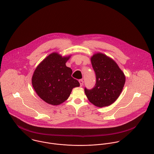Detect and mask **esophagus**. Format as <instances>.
<instances>
[{
  "instance_id": "34e87169",
  "label": "esophagus",
  "mask_w": 154,
  "mask_h": 154,
  "mask_svg": "<svg viewBox=\"0 0 154 154\" xmlns=\"http://www.w3.org/2000/svg\"><path fill=\"white\" fill-rule=\"evenodd\" d=\"M79 83H80V86H83V80L82 79L80 80H79Z\"/></svg>"
}]
</instances>
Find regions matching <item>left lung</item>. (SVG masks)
Wrapping results in <instances>:
<instances>
[{
    "mask_svg": "<svg viewBox=\"0 0 154 154\" xmlns=\"http://www.w3.org/2000/svg\"><path fill=\"white\" fill-rule=\"evenodd\" d=\"M91 60L96 75V83L92 89L85 88V94L95 106H109L119 97L125 83V76L118 64L106 54L96 53Z\"/></svg>",
    "mask_w": 154,
    "mask_h": 154,
    "instance_id": "obj_1",
    "label": "left lung"
}]
</instances>
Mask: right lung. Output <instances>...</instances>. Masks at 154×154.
Here are the masks:
<instances>
[{"label":"right lung","instance_id":"right-lung-1","mask_svg":"<svg viewBox=\"0 0 154 154\" xmlns=\"http://www.w3.org/2000/svg\"><path fill=\"white\" fill-rule=\"evenodd\" d=\"M53 53L45 57L35 69L32 84L37 95L45 103L59 105L69 97L72 89L80 83L71 77L72 69L66 66L69 59Z\"/></svg>","mask_w":154,"mask_h":154}]
</instances>
